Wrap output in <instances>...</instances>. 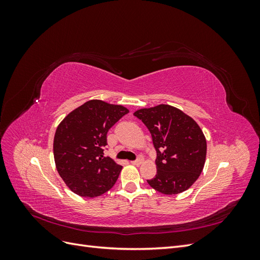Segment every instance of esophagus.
<instances>
[{"mask_svg":"<svg viewBox=\"0 0 260 260\" xmlns=\"http://www.w3.org/2000/svg\"><path fill=\"white\" fill-rule=\"evenodd\" d=\"M143 162V157H139V158L137 159V160H133V161H131V164L132 165H136V166H140L141 164Z\"/></svg>","mask_w":260,"mask_h":260,"instance_id":"1","label":"esophagus"}]
</instances>
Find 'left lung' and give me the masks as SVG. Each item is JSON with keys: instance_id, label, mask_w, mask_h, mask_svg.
I'll return each mask as SVG.
<instances>
[{"instance_id": "1", "label": "left lung", "mask_w": 260, "mask_h": 260, "mask_svg": "<svg viewBox=\"0 0 260 260\" xmlns=\"http://www.w3.org/2000/svg\"><path fill=\"white\" fill-rule=\"evenodd\" d=\"M151 132L156 149L154 190L172 195L186 191L199 179L206 160V139L196 121L180 109L160 104L135 114Z\"/></svg>"}]
</instances>
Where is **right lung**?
Here are the masks:
<instances>
[{"mask_svg": "<svg viewBox=\"0 0 260 260\" xmlns=\"http://www.w3.org/2000/svg\"><path fill=\"white\" fill-rule=\"evenodd\" d=\"M129 111L121 105L91 100L58 124L53 152L59 176L74 193L96 198L114 186L122 166L104 157L107 132Z\"/></svg>", "mask_w": 260, "mask_h": 260, "instance_id": "right-lung-1", "label": "right lung"}]
</instances>
